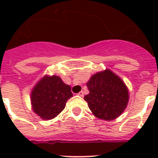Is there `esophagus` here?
<instances>
[{
    "instance_id": "1",
    "label": "esophagus",
    "mask_w": 158,
    "mask_h": 158,
    "mask_svg": "<svg viewBox=\"0 0 158 158\" xmlns=\"http://www.w3.org/2000/svg\"><path fill=\"white\" fill-rule=\"evenodd\" d=\"M78 96H84V93H83V91H81L80 93H78Z\"/></svg>"
}]
</instances>
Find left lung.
I'll return each instance as SVG.
<instances>
[{"mask_svg": "<svg viewBox=\"0 0 158 158\" xmlns=\"http://www.w3.org/2000/svg\"><path fill=\"white\" fill-rule=\"evenodd\" d=\"M89 93L84 99L96 117L110 121L123 112L129 100L126 85L119 77L105 69L93 75L87 82Z\"/></svg>", "mask_w": 158, "mask_h": 158, "instance_id": "left-lung-1", "label": "left lung"}]
</instances>
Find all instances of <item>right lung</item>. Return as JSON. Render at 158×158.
<instances>
[{"instance_id": "1", "label": "right lung", "mask_w": 158, "mask_h": 158, "mask_svg": "<svg viewBox=\"0 0 158 158\" xmlns=\"http://www.w3.org/2000/svg\"><path fill=\"white\" fill-rule=\"evenodd\" d=\"M73 96L70 86L58 76H44L31 93L32 109L43 120L55 118Z\"/></svg>"}]
</instances>
